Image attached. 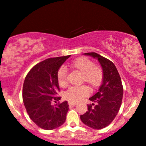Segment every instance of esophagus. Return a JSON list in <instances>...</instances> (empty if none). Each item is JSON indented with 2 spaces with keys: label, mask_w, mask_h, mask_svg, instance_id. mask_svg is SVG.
Masks as SVG:
<instances>
[{
  "label": "esophagus",
  "mask_w": 146,
  "mask_h": 146,
  "mask_svg": "<svg viewBox=\"0 0 146 146\" xmlns=\"http://www.w3.org/2000/svg\"><path fill=\"white\" fill-rule=\"evenodd\" d=\"M68 104H69V105H72V106H75L77 104L76 102H68Z\"/></svg>",
  "instance_id": "34e87169"
}]
</instances>
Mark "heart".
I'll return each instance as SVG.
<instances>
[{"label": "heart", "mask_w": 146, "mask_h": 146, "mask_svg": "<svg viewBox=\"0 0 146 146\" xmlns=\"http://www.w3.org/2000/svg\"><path fill=\"white\" fill-rule=\"evenodd\" d=\"M71 67L82 74V82H86L91 87H98L103 79V71L100 66L94 65L92 60L80 57L71 63ZM57 79L61 86H66L68 82V70L61 66L57 72ZM90 94V90L85 85L71 87L65 92L64 96L70 102H78Z\"/></svg>", "instance_id": "obj_1"}]
</instances>
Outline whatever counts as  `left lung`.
Instances as JSON below:
<instances>
[{
  "mask_svg": "<svg viewBox=\"0 0 146 146\" xmlns=\"http://www.w3.org/2000/svg\"><path fill=\"white\" fill-rule=\"evenodd\" d=\"M84 54L98 59L103 71V80L97 93L90 98L94 103L87 106V111L80 115V119L89 127L102 129L113 121L119 110L123 97L122 83L112 61L96 52Z\"/></svg>",
  "mask_w": 146,
  "mask_h": 146,
  "instance_id": "left-lung-1",
  "label": "left lung"
}]
</instances>
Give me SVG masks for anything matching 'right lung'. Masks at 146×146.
Returning <instances> with one entry per match:
<instances>
[{
  "mask_svg": "<svg viewBox=\"0 0 146 146\" xmlns=\"http://www.w3.org/2000/svg\"><path fill=\"white\" fill-rule=\"evenodd\" d=\"M70 55L49 58L36 64L26 76L22 98L29 117L39 128L52 130L66 121L69 109L67 101L52 105L59 91L57 72Z\"/></svg>",
  "mask_w": 146,
  "mask_h": 146,
  "instance_id": "right-lung-1",
  "label": "right lung"
}]
</instances>
